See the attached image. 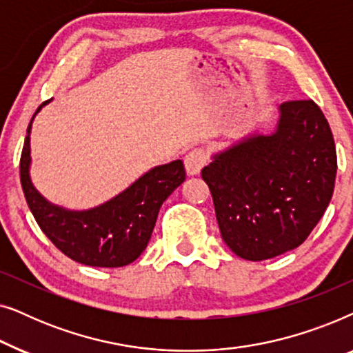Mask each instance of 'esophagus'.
Masks as SVG:
<instances>
[{
    "label": "esophagus",
    "instance_id": "34e87169",
    "mask_svg": "<svg viewBox=\"0 0 353 353\" xmlns=\"http://www.w3.org/2000/svg\"><path fill=\"white\" fill-rule=\"evenodd\" d=\"M209 162V152L204 148H194L185 156V167L188 175H197L202 170V167Z\"/></svg>",
    "mask_w": 353,
    "mask_h": 353
}]
</instances>
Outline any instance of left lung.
<instances>
[{
  "label": "left lung",
  "mask_w": 353,
  "mask_h": 353,
  "mask_svg": "<svg viewBox=\"0 0 353 353\" xmlns=\"http://www.w3.org/2000/svg\"><path fill=\"white\" fill-rule=\"evenodd\" d=\"M276 132L250 137L202 168L221 238L260 262L296 249L325 214L337 156L330 123L312 99L279 105Z\"/></svg>",
  "instance_id": "1"
}]
</instances>
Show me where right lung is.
Instances as JSON below:
<instances>
[{"label": "right lung", "instance_id": "right-lung-1", "mask_svg": "<svg viewBox=\"0 0 353 353\" xmlns=\"http://www.w3.org/2000/svg\"><path fill=\"white\" fill-rule=\"evenodd\" d=\"M30 127L32 122L22 148L21 185L28 209L48 239L69 259L90 267L117 268L137 260L151 239L163 201L185 181L183 162L152 168L122 194L96 209L65 210L50 204L32 185Z\"/></svg>", "mask_w": 353, "mask_h": 353}]
</instances>
